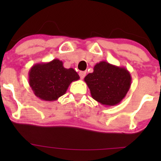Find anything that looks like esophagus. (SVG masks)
I'll return each instance as SVG.
<instances>
[{"label": "esophagus", "mask_w": 161, "mask_h": 161, "mask_svg": "<svg viewBox=\"0 0 161 161\" xmlns=\"http://www.w3.org/2000/svg\"><path fill=\"white\" fill-rule=\"evenodd\" d=\"M86 72H84V71H80V72H79V75H80L81 79L84 78V77L86 76Z\"/></svg>", "instance_id": "34e87169"}]
</instances>
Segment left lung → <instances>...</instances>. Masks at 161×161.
<instances>
[{"mask_svg": "<svg viewBox=\"0 0 161 161\" xmlns=\"http://www.w3.org/2000/svg\"><path fill=\"white\" fill-rule=\"evenodd\" d=\"M131 75L125 67L103 61L96 64L94 71L85 77L92 98L102 105H118L129 91Z\"/></svg>", "mask_w": 161, "mask_h": 161, "instance_id": "left-lung-1", "label": "left lung"}]
</instances>
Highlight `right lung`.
<instances>
[{"instance_id":"obj_1","label":"right lung","mask_w":161,"mask_h":161,"mask_svg":"<svg viewBox=\"0 0 161 161\" xmlns=\"http://www.w3.org/2000/svg\"><path fill=\"white\" fill-rule=\"evenodd\" d=\"M80 78L74 69H67L58 59L36 64L28 72V83L35 95L45 101H54L64 95L73 81Z\"/></svg>"}]
</instances>
